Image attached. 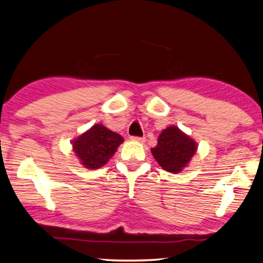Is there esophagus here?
<instances>
[{
	"mask_svg": "<svg viewBox=\"0 0 263 263\" xmlns=\"http://www.w3.org/2000/svg\"><path fill=\"white\" fill-rule=\"evenodd\" d=\"M131 140L132 141H137V142H141V144H144V142L146 141L145 137H131Z\"/></svg>",
	"mask_w": 263,
	"mask_h": 263,
	"instance_id": "esophagus-1",
	"label": "esophagus"
}]
</instances>
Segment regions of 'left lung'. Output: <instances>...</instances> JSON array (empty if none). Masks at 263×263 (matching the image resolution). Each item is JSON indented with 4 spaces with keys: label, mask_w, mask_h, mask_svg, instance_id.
Masks as SVG:
<instances>
[{
    "label": "left lung",
    "mask_w": 263,
    "mask_h": 263,
    "mask_svg": "<svg viewBox=\"0 0 263 263\" xmlns=\"http://www.w3.org/2000/svg\"><path fill=\"white\" fill-rule=\"evenodd\" d=\"M197 149V141L178 126L171 125L160 133L157 145L151 152L162 169L171 174H179L189 165Z\"/></svg>",
    "instance_id": "left-lung-1"
}]
</instances>
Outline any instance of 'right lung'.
<instances>
[{"label": "right lung", "instance_id": "right-lung-1", "mask_svg": "<svg viewBox=\"0 0 263 263\" xmlns=\"http://www.w3.org/2000/svg\"><path fill=\"white\" fill-rule=\"evenodd\" d=\"M124 141L118 133L109 130L102 124L94 125L71 141L76 156L86 169H100L115 154Z\"/></svg>", "mask_w": 263, "mask_h": 263}]
</instances>
